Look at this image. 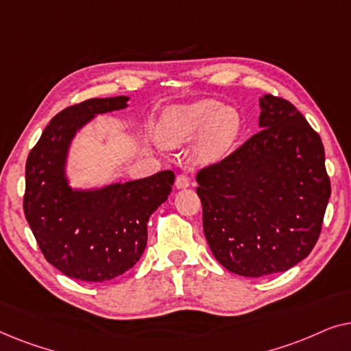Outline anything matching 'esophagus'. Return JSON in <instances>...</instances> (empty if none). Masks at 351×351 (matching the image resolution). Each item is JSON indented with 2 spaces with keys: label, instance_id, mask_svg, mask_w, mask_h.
<instances>
[{
  "label": "esophagus",
  "instance_id": "obj_1",
  "mask_svg": "<svg viewBox=\"0 0 351 351\" xmlns=\"http://www.w3.org/2000/svg\"><path fill=\"white\" fill-rule=\"evenodd\" d=\"M189 185H190V180L185 174H179L176 177V186H177V189H186Z\"/></svg>",
  "mask_w": 351,
  "mask_h": 351
}]
</instances>
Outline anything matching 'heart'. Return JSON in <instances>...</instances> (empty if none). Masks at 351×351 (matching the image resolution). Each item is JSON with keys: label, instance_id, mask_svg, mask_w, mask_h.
Segmentation results:
<instances>
[{"label": "heart", "instance_id": "b5f03b06", "mask_svg": "<svg viewBox=\"0 0 351 351\" xmlns=\"http://www.w3.org/2000/svg\"><path fill=\"white\" fill-rule=\"evenodd\" d=\"M239 128L241 121L237 110L204 99L167 110L161 118L158 134L160 141L169 148L185 145L199 136L195 156L201 162H215L232 148Z\"/></svg>", "mask_w": 351, "mask_h": 351}]
</instances>
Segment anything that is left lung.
Returning a JSON list of instances; mask_svg holds the SVG:
<instances>
[{"label": "left lung", "instance_id": "1", "mask_svg": "<svg viewBox=\"0 0 351 351\" xmlns=\"http://www.w3.org/2000/svg\"><path fill=\"white\" fill-rule=\"evenodd\" d=\"M261 131L196 174L204 237L241 276L286 271L308 256L330 196L324 147L287 100L261 97Z\"/></svg>", "mask_w": 351, "mask_h": 351}]
</instances>
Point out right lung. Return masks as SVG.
I'll return each mask as SVG.
<instances>
[{
	"mask_svg": "<svg viewBox=\"0 0 351 351\" xmlns=\"http://www.w3.org/2000/svg\"><path fill=\"white\" fill-rule=\"evenodd\" d=\"M129 97L89 99L57 113L25 166L23 213L46 261L75 280H113L138 262L150 215L167 199L174 172L75 190L65 174L75 134L95 114L128 107Z\"/></svg>",
	"mask_w": 351,
	"mask_h": 351,
	"instance_id": "1",
	"label": "right lung"
}]
</instances>
